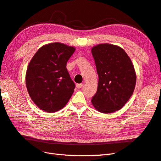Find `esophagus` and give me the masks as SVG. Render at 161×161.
<instances>
[{"instance_id": "34e87169", "label": "esophagus", "mask_w": 161, "mask_h": 161, "mask_svg": "<svg viewBox=\"0 0 161 161\" xmlns=\"http://www.w3.org/2000/svg\"><path fill=\"white\" fill-rule=\"evenodd\" d=\"M82 83L76 85V88L77 89H80V88H82Z\"/></svg>"}]
</instances>
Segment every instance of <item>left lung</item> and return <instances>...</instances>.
I'll return each instance as SVG.
<instances>
[{
  "label": "left lung",
  "mask_w": 161,
  "mask_h": 161,
  "mask_svg": "<svg viewBox=\"0 0 161 161\" xmlns=\"http://www.w3.org/2000/svg\"><path fill=\"white\" fill-rule=\"evenodd\" d=\"M91 52L99 76L92 104L101 113H113L122 108L133 94L136 82L134 65L118 46L101 43L92 47Z\"/></svg>",
  "instance_id": "1"
}]
</instances>
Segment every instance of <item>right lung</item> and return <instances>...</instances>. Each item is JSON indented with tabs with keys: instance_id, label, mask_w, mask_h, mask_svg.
<instances>
[{
	"instance_id": "1",
	"label": "right lung",
	"mask_w": 161,
	"mask_h": 161,
	"mask_svg": "<svg viewBox=\"0 0 161 161\" xmlns=\"http://www.w3.org/2000/svg\"><path fill=\"white\" fill-rule=\"evenodd\" d=\"M75 48L56 42L43 46L28 65L25 82L31 99L39 108L54 113L66 105L75 85L66 63Z\"/></svg>"
}]
</instances>
